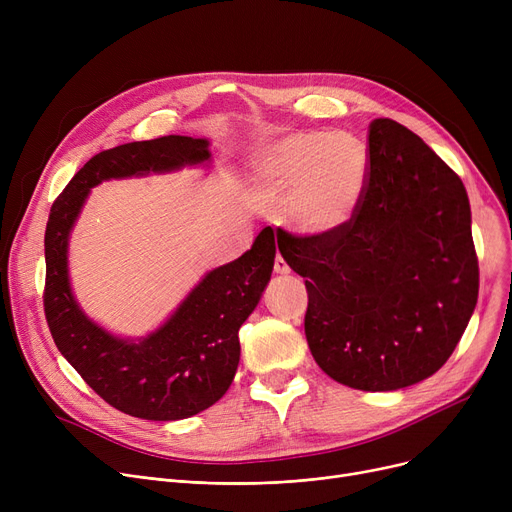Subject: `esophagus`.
<instances>
[{"mask_svg":"<svg viewBox=\"0 0 512 512\" xmlns=\"http://www.w3.org/2000/svg\"><path fill=\"white\" fill-rule=\"evenodd\" d=\"M274 272L276 274H280V276H286V274H290V267H288V263L278 255L276 257V261H274Z\"/></svg>","mask_w":512,"mask_h":512,"instance_id":"1","label":"esophagus"}]
</instances>
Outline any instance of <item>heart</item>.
<instances>
[{
	"label": "heart",
	"instance_id": "heart-1",
	"mask_svg": "<svg viewBox=\"0 0 512 512\" xmlns=\"http://www.w3.org/2000/svg\"><path fill=\"white\" fill-rule=\"evenodd\" d=\"M371 174L367 145L351 132L294 134L267 145L255 166L263 201L288 209L290 226L328 238L351 226L363 207Z\"/></svg>",
	"mask_w": 512,
	"mask_h": 512
}]
</instances>
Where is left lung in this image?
I'll use <instances>...</instances> for the list:
<instances>
[{"mask_svg":"<svg viewBox=\"0 0 512 512\" xmlns=\"http://www.w3.org/2000/svg\"><path fill=\"white\" fill-rule=\"evenodd\" d=\"M371 174L357 220L328 238L278 234L307 278L305 336L332 380L390 392L434 375L459 344L479 292L463 180L415 132L369 124Z\"/></svg>","mask_w":512,"mask_h":512,"instance_id":"1","label":"left lung"}]
</instances>
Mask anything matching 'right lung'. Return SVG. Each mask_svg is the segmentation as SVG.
<instances>
[{
    "label": "right lung",
    "mask_w": 512,
    "mask_h": 512,
    "mask_svg": "<svg viewBox=\"0 0 512 512\" xmlns=\"http://www.w3.org/2000/svg\"><path fill=\"white\" fill-rule=\"evenodd\" d=\"M209 161L207 139L170 134L126 143L91 157L49 211L43 305L53 342L105 402L132 417L178 421L226 394L240 361L238 330L272 278L274 232L261 230L245 255L207 272L164 324L143 338L107 332L80 309L68 276L70 232L97 184Z\"/></svg>",
    "instance_id": "1"
}]
</instances>
